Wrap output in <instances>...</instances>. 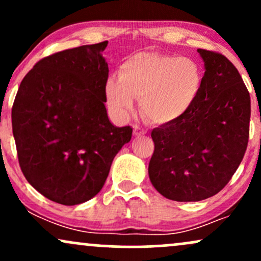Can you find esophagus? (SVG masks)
I'll return each mask as SVG.
<instances>
[{"label": "esophagus", "instance_id": "esophagus-1", "mask_svg": "<svg viewBox=\"0 0 261 261\" xmlns=\"http://www.w3.org/2000/svg\"><path fill=\"white\" fill-rule=\"evenodd\" d=\"M147 131L145 130L143 127L139 126V125H134V135L135 136H142V135H145Z\"/></svg>", "mask_w": 261, "mask_h": 261}]
</instances>
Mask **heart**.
<instances>
[{
	"instance_id": "1",
	"label": "heart",
	"mask_w": 261,
	"mask_h": 261,
	"mask_svg": "<svg viewBox=\"0 0 261 261\" xmlns=\"http://www.w3.org/2000/svg\"><path fill=\"white\" fill-rule=\"evenodd\" d=\"M202 86V72L194 59L160 53H139L120 68V80L107 83V99L118 115L127 116L134 97L141 112L155 124L181 118L193 107Z\"/></svg>"
}]
</instances>
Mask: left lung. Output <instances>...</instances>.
I'll list each match as a JSON object with an SVG mask.
<instances>
[{
  "mask_svg": "<svg viewBox=\"0 0 261 261\" xmlns=\"http://www.w3.org/2000/svg\"><path fill=\"white\" fill-rule=\"evenodd\" d=\"M197 53L205 62L199 97L181 118L151 133L149 179L173 201H200L220 193L249 140L250 95L238 70L222 54Z\"/></svg>",
  "mask_w": 261,
  "mask_h": 261,
  "instance_id": "left-lung-1",
  "label": "left lung"
}]
</instances>
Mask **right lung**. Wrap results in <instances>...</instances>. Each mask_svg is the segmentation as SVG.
Instances as JSON below:
<instances>
[{"instance_id": "add662e5", "label": "right lung", "mask_w": 261, "mask_h": 261, "mask_svg": "<svg viewBox=\"0 0 261 261\" xmlns=\"http://www.w3.org/2000/svg\"><path fill=\"white\" fill-rule=\"evenodd\" d=\"M108 41L41 59L20 82L12 130L29 184L61 205H79L103 188L114 157L133 128L116 127L104 101Z\"/></svg>"}]
</instances>
